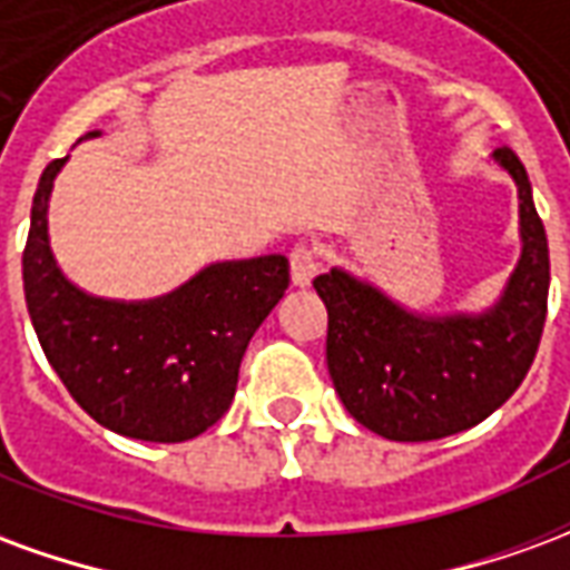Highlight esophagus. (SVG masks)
Here are the masks:
<instances>
[{"mask_svg": "<svg viewBox=\"0 0 570 570\" xmlns=\"http://www.w3.org/2000/svg\"><path fill=\"white\" fill-rule=\"evenodd\" d=\"M321 272V259H317V249L308 244H298L289 253V274H293V284L296 286H311L314 274Z\"/></svg>", "mask_w": 570, "mask_h": 570, "instance_id": "34e87169", "label": "esophagus"}]
</instances>
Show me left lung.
Listing matches in <instances>:
<instances>
[{"label":"left lung","instance_id":"obj_1","mask_svg":"<svg viewBox=\"0 0 570 570\" xmlns=\"http://www.w3.org/2000/svg\"><path fill=\"white\" fill-rule=\"evenodd\" d=\"M519 191L515 262L501 298L479 314H419L345 268L314 281L330 314L326 366L354 419L394 442H428L501 409L538 354L550 296V247L531 183L510 149L491 151Z\"/></svg>","mask_w":570,"mask_h":570}]
</instances>
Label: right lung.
Listing matches in <instances>:
<instances>
[{
	"label": "right lung",
	"mask_w": 570,
	"mask_h": 570,
	"mask_svg": "<svg viewBox=\"0 0 570 570\" xmlns=\"http://www.w3.org/2000/svg\"><path fill=\"white\" fill-rule=\"evenodd\" d=\"M63 164L45 167L23 249L27 311L45 357L72 400L112 433L191 440L232 406L244 351L284 298L289 262L281 253L216 262L146 302L91 296L60 272L48 240V200Z\"/></svg>",
	"instance_id": "1"
}]
</instances>
